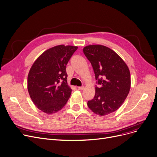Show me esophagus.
I'll return each mask as SVG.
<instances>
[{
  "instance_id": "esophagus-1",
  "label": "esophagus",
  "mask_w": 157,
  "mask_h": 157,
  "mask_svg": "<svg viewBox=\"0 0 157 157\" xmlns=\"http://www.w3.org/2000/svg\"><path fill=\"white\" fill-rule=\"evenodd\" d=\"M78 89L79 90H83L84 89V86H78Z\"/></svg>"
}]
</instances>
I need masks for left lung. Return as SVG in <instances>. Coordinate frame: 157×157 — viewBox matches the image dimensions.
I'll return each mask as SVG.
<instances>
[{"label": "left lung", "mask_w": 157, "mask_h": 157, "mask_svg": "<svg viewBox=\"0 0 157 157\" xmlns=\"http://www.w3.org/2000/svg\"><path fill=\"white\" fill-rule=\"evenodd\" d=\"M83 52L92 66L98 84L94 99L87 103L88 108L101 116L116 111L130 90L128 66L116 52L104 45H88Z\"/></svg>", "instance_id": "8db88e82"}]
</instances>
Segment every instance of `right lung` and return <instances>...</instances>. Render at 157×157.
I'll list each match as a JSON object with an SVG mask.
<instances>
[{
  "label": "right lung",
  "mask_w": 157,
  "mask_h": 157,
  "mask_svg": "<svg viewBox=\"0 0 157 157\" xmlns=\"http://www.w3.org/2000/svg\"><path fill=\"white\" fill-rule=\"evenodd\" d=\"M78 47L57 45L45 51L32 65L28 89L35 106L51 114L60 110L71 94L67 85V65Z\"/></svg>",
  "instance_id": "obj_1"
}]
</instances>
